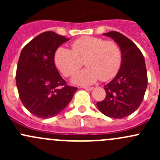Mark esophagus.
Listing matches in <instances>:
<instances>
[{"mask_svg": "<svg viewBox=\"0 0 160 160\" xmlns=\"http://www.w3.org/2000/svg\"><path fill=\"white\" fill-rule=\"evenodd\" d=\"M83 89L85 90H92L93 89V87H83Z\"/></svg>", "mask_w": 160, "mask_h": 160, "instance_id": "obj_1", "label": "esophagus"}]
</instances>
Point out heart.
Instances as JSON below:
<instances>
[{
    "mask_svg": "<svg viewBox=\"0 0 160 160\" xmlns=\"http://www.w3.org/2000/svg\"><path fill=\"white\" fill-rule=\"evenodd\" d=\"M72 50L59 47L54 56L55 63L65 77L73 75L83 66L88 67L77 72L72 82L89 85L101 79L107 81L119 70L122 54L120 46L114 41L93 36H83L71 43Z\"/></svg>",
    "mask_w": 160,
    "mask_h": 160,
    "instance_id": "obj_1",
    "label": "heart"
}]
</instances>
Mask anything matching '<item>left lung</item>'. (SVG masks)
<instances>
[{
    "label": "left lung",
    "mask_w": 160,
    "mask_h": 160,
    "mask_svg": "<svg viewBox=\"0 0 160 160\" xmlns=\"http://www.w3.org/2000/svg\"><path fill=\"white\" fill-rule=\"evenodd\" d=\"M103 35L118 44L122 59L116 77L104 86L105 98L97 106L108 117L124 118L135 112L143 101L148 83L146 62L136 45L122 33L109 32Z\"/></svg>",
    "instance_id": "1"
}]
</instances>
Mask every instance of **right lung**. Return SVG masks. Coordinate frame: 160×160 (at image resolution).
Listing matches in <instances>:
<instances>
[{"mask_svg":"<svg viewBox=\"0 0 160 160\" xmlns=\"http://www.w3.org/2000/svg\"><path fill=\"white\" fill-rule=\"evenodd\" d=\"M69 40L54 32H45L21 52L15 77L19 97L25 108L40 118L59 114L77 90L67 84L54 62L56 49Z\"/></svg>","mask_w":160,"mask_h":160,"instance_id":"right-lung-1","label":"right lung"}]
</instances>
